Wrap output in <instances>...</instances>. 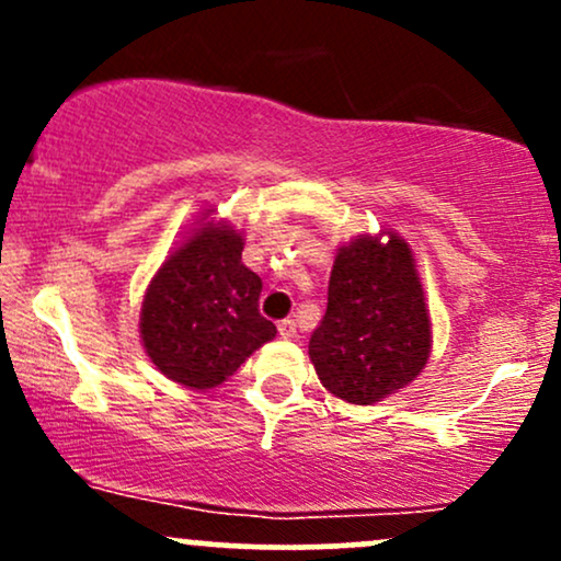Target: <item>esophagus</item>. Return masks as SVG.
Wrapping results in <instances>:
<instances>
[{"label":"esophagus","instance_id":"obj_1","mask_svg":"<svg viewBox=\"0 0 561 561\" xmlns=\"http://www.w3.org/2000/svg\"><path fill=\"white\" fill-rule=\"evenodd\" d=\"M279 334L282 337H295V319H285V321H279Z\"/></svg>","mask_w":561,"mask_h":561}]
</instances>
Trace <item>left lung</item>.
Instances as JSON below:
<instances>
[{
  "label": "left lung",
  "mask_w": 561,
  "mask_h": 561,
  "mask_svg": "<svg viewBox=\"0 0 561 561\" xmlns=\"http://www.w3.org/2000/svg\"><path fill=\"white\" fill-rule=\"evenodd\" d=\"M430 317L414 255L401 237H358L334 259L327 313L308 356L327 390L371 405L401 390L430 358Z\"/></svg>",
  "instance_id": "left-lung-1"
}]
</instances>
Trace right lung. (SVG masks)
Masks as SVG:
<instances>
[{
	"instance_id": "right-lung-1",
	"label": "right lung",
	"mask_w": 561,
	"mask_h": 561,
	"mask_svg": "<svg viewBox=\"0 0 561 561\" xmlns=\"http://www.w3.org/2000/svg\"><path fill=\"white\" fill-rule=\"evenodd\" d=\"M263 282L242 263V237L203 227L160 266L141 302L147 356L173 382L216 388L276 334L261 317Z\"/></svg>"
}]
</instances>
